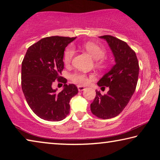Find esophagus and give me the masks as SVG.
Listing matches in <instances>:
<instances>
[{
    "instance_id": "34e87169",
    "label": "esophagus",
    "mask_w": 160,
    "mask_h": 160,
    "mask_svg": "<svg viewBox=\"0 0 160 160\" xmlns=\"http://www.w3.org/2000/svg\"><path fill=\"white\" fill-rule=\"evenodd\" d=\"M78 91H79V92H82V91H83L84 90H85V87H82V86L78 85Z\"/></svg>"
}]
</instances>
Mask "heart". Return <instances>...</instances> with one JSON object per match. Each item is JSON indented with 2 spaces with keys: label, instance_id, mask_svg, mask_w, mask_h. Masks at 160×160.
Here are the masks:
<instances>
[{
  "label": "heart",
  "instance_id": "1",
  "mask_svg": "<svg viewBox=\"0 0 160 160\" xmlns=\"http://www.w3.org/2000/svg\"><path fill=\"white\" fill-rule=\"evenodd\" d=\"M82 47L85 48V50L90 54L94 60H99L97 61V64L99 66H104L105 63V61L103 59V57L105 55V51L104 48H102L99 45L92 42H87L84 43ZM74 53V48L71 46H69L64 53L63 61L65 64H69L71 62ZM90 78H92V76H90ZM70 79L73 82L78 84L80 85H86L88 82L89 77L86 74L82 73V72H75L72 75H70Z\"/></svg>",
  "mask_w": 160,
  "mask_h": 160
}]
</instances>
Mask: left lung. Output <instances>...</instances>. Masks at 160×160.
<instances>
[{"label": "left lung", "instance_id": "left-lung-1", "mask_svg": "<svg viewBox=\"0 0 160 160\" xmlns=\"http://www.w3.org/2000/svg\"><path fill=\"white\" fill-rule=\"evenodd\" d=\"M99 38L108 43L116 64L97 82L99 87H109V90L104 95L96 91L90 109L98 118L108 119L118 116L131 99L138 79L139 64L135 51L125 42L110 35Z\"/></svg>", "mask_w": 160, "mask_h": 160}]
</instances>
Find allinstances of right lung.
Returning <instances> with one entry per match:
<instances>
[{
    "label": "right lung",
    "mask_w": 160,
    "mask_h": 160,
    "mask_svg": "<svg viewBox=\"0 0 160 160\" xmlns=\"http://www.w3.org/2000/svg\"><path fill=\"white\" fill-rule=\"evenodd\" d=\"M76 37L43 38L28 48L22 63L21 85L28 105L44 120L59 121L70 112V100L78 92L74 84L67 85L60 76L64 68L65 48ZM57 79L64 84L58 93L52 85Z\"/></svg>",
    "instance_id": "1"
}]
</instances>
